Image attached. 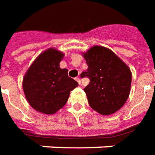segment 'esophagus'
I'll return each instance as SVG.
<instances>
[{
    "label": "esophagus",
    "instance_id": "esophagus-1",
    "mask_svg": "<svg viewBox=\"0 0 155 155\" xmlns=\"http://www.w3.org/2000/svg\"><path fill=\"white\" fill-rule=\"evenodd\" d=\"M75 80L77 81V82H78V84H80V83H81V80H80L79 78H76Z\"/></svg>",
    "mask_w": 155,
    "mask_h": 155
}]
</instances>
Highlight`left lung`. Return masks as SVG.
I'll return each instance as SVG.
<instances>
[{"label": "left lung", "mask_w": 155, "mask_h": 155, "mask_svg": "<svg viewBox=\"0 0 155 155\" xmlns=\"http://www.w3.org/2000/svg\"><path fill=\"white\" fill-rule=\"evenodd\" d=\"M83 57L88 68L80 76L90 80L84 87L88 104L102 115L113 114L128 99L132 80L130 69L117 55L104 47L95 46Z\"/></svg>", "instance_id": "8db88e82"}]
</instances>
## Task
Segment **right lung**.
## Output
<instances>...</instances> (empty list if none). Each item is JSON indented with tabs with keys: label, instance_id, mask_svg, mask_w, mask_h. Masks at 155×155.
Listing matches in <instances>:
<instances>
[{
	"label": "right lung",
	"instance_id": "right-lung-1",
	"mask_svg": "<svg viewBox=\"0 0 155 155\" xmlns=\"http://www.w3.org/2000/svg\"><path fill=\"white\" fill-rule=\"evenodd\" d=\"M64 55L50 48L34 61L23 78V90L31 107L46 114H55L68 102L70 92L78 85L60 68Z\"/></svg>",
	"mask_w": 155,
	"mask_h": 155
}]
</instances>
